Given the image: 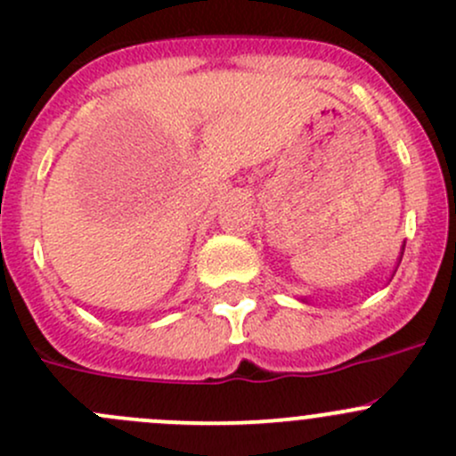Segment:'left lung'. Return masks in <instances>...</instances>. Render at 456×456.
<instances>
[{
	"instance_id": "left-lung-1",
	"label": "left lung",
	"mask_w": 456,
	"mask_h": 456,
	"mask_svg": "<svg viewBox=\"0 0 456 456\" xmlns=\"http://www.w3.org/2000/svg\"><path fill=\"white\" fill-rule=\"evenodd\" d=\"M399 262H402V256H399ZM399 266V265H397ZM302 302H306V300H302Z\"/></svg>"
}]
</instances>
